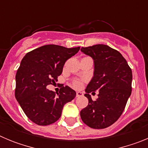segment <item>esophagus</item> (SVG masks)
<instances>
[{"instance_id":"1","label":"esophagus","mask_w":148,"mask_h":148,"mask_svg":"<svg viewBox=\"0 0 148 148\" xmlns=\"http://www.w3.org/2000/svg\"><path fill=\"white\" fill-rule=\"evenodd\" d=\"M83 92H79V91H78V92H76V97H81V96H83Z\"/></svg>"}]
</instances>
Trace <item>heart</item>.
Masks as SVG:
<instances>
[{
  "label": "heart",
  "mask_w": 148,
  "mask_h": 148,
  "mask_svg": "<svg viewBox=\"0 0 148 148\" xmlns=\"http://www.w3.org/2000/svg\"><path fill=\"white\" fill-rule=\"evenodd\" d=\"M73 86L75 87V88H80L82 86V83L81 81L79 80H75L73 82Z\"/></svg>",
  "instance_id": "heart-1"
}]
</instances>
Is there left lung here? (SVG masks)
<instances>
[{"instance_id": "obj_1", "label": "left lung", "mask_w": 148, "mask_h": 148, "mask_svg": "<svg viewBox=\"0 0 148 148\" xmlns=\"http://www.w3.org/2000/svg\"><path fill=\"white\" fill-rule=\"evenodd\" d=\"M81 51L93 59L94 73L84 96L89 104L80 116L84 124L94 129H104L119 119L131 95L132 70L122 55L104 44L82 47ZM99 91L92 101L90 92Z\"/></svg>"}]
</instances>
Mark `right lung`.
Listing matches in <instances>:
<instances>
[{
	"instance_id": "1",
	"label": "right lung",
	"mask_w": 148,
	"mask_h": 148,
	"mask_svg": "<svg viewBox=\"0 0 148 148\" xmlns=\"http://www.w3.org/2000/svg\"><path fill=\"white\" fill-rule=\"evenodd\" d=\"M80 47L44 45L27 53L15 75V99L24 113L38 125H49L61 116L65 104L76 95L70 87H61L59 93L47 89L58 81L67 59L75 56Z\"/></svg>"
}]
</instances>
